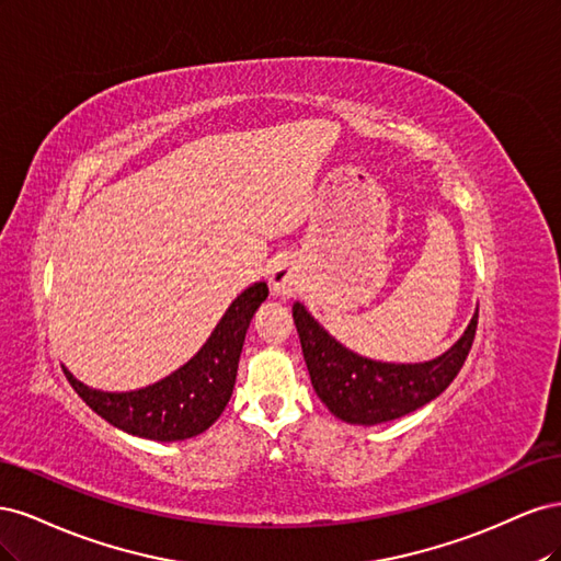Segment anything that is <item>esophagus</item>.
Listing matches in <instances>:
<instances>
[{"mask_svg": "<svg viewBox=\"0 0 561 561\" xmlns=\"http://www.w3.org/2000/svg\"><path fill=\"white\" fill-rule=\"evenodd\" d=\"M301 271L293 260H280L271 271V290L280 297H293L299 290Z\"/></svg>", "mask_w": 561, "mask_h": 561, "instance_id": "esophagus-1", "label": "esophagus"}]
</instances>
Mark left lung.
Returning <instances> with one entry per match:
<instances>
[{"label":"left lung","instance_id":"1","mask_svg":"<svg viewBox=\"0 0 561 561\" xmlns=\"http://www.w3.org/2000/svg\"><path fill=\"white\" fill-rule=\"evenodd\" d=\"M293 318L318 398L334 416L360 426L400 419L435 400L461 371L478 330L474 313L445 355L419 365H390L367 360L334 342L301 304L293 307Z\"/></svg>","mask_w":561,"mask_h":561}]
</instances>
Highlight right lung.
Wrapping results in <instances>:
<instances>
[{"instance_id":"right-lung-1","label":"right lung","mask_w":561,"mask_h":561,"mask_svg":"<svg viewBox=\"0 0 561 561\" xmlns=\"http://www.w3.org/2000/svg\"><path fill=\"white\" fill-rule=\"evenodd\" d=\"M266 297V283L248 287L194 358L159 383L130 393H103L77 381L65 367L62 371L79 398L112 426L159 443L194 437L208 431L225 412L239 371L245 332Z\"/></svg>"}]
</instances>
